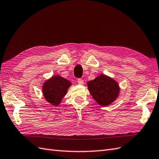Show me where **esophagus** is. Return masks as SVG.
Masks as SVG:
<instances>
[{"instance_id":"obj_1","label":"esophagus","mask_w":159,"mask_h":159,"mask_svg":"<svg viewBox=\"0 0 159 159\" xmlns=\"http://www.w3.org/2000/svg\"><path fill=\"white\" fill-rule=\"evenodd\" d=\"M77 81V83H78L79 84H80V85H82V84H84V80L82 79L78 78Z\"/></svg>"}]
</instances>
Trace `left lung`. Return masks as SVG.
Instances as JSON below:
<instances>
[{"label": "left lung", "instance_id": "8db88e82", "mask_svg": "<svg viewBox=\"0 0 159 159\" xmlns=\"http://www.w3.org/2000/svg\"><path fill=\"white\" fill-rule=\"evenodd\" d=\"M88 88L97 103L104 107L113 103L120 92L118 83L114 79L103 74L88 82Z\"/></svg>", "mask_w": 159, "mask_h": 159}]
</instances>
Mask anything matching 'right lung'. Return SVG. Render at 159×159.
I'll list each match as a JSON object with an SVG mask.
<instances>
[{
	"label": "right lung",
	"mask_w": 159,
	"mask_h": 159,
	"mask_svg": "<svg viewBox=\"0 0 159 159\" xmlns=\"http://www.w3.org/2000/svg\"><path fill=\"white\" fill-rule=\"evenodd\" d=\"M71 84L61 76L55 75L43 84V94L45 99L53 105L57 106L65 96Z\"/></svg>",
	"instance_id": "add662e5"
}]
</instances>
